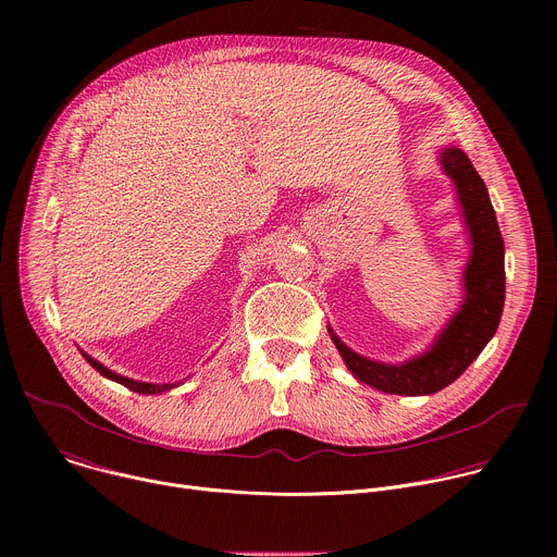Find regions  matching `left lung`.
<instances>
[{"instance_id":"1","label":"left lung","mask_w":557,"mask_h":557,"mask_svg":"<svg viewBox=\"0 0 557 557\" xmlns=\"http://www.w3.org/2000/svg\"><path fill=\"white\" fill-rule=\"evenodd\" d=\"M438 163L443 174L451 178L469 235V260L462 269V301L458 310L425 352L404 363L368 359L348 348L329 326V335L352 376L385 394L425 396L447 387L483 352L503 317L505 243L487 187L458 147H443Z\"/></svg>"}]
</instances>
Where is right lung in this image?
I'll return each mask as SVG.
<instances>
[{
    "label": "right lung",
    "mask_w": 557,
    "mask_h": 557,
    "mask_svg": "<svg viewBox=\"0 0 557 557\" xmlns=\"http://www.w3.org/2000/svg\"><path fill=\"white\" fill-rule=\"evenodd\" d=\"M82 355H84V359H86L99 374H103L106 379H112V381H116V383H121V385H125V387L138 392V394H161V392H170V389H174L176 385L183 383V381H181V383H145V381H134V379H129V376H123V374L112 372L110 368H106L101 361H97V359L90 357L88 352L82 350ZM187 379H189V376H187Z\"/></svg>",
    "instance_id": "1"
}]
</instances>
